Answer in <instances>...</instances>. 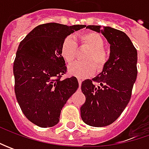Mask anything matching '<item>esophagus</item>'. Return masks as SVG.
Here are the masks:
<instances>
[{"label": "esophagus", "mask_w": 149, "mask_h": 149, "mask_svg": "<svg viewBox=\"0 0 149 149\" xmlns=\"http://www.w3.org/2000/svg\"><path fill=\"white\" fill-rule=\"evenodd\" d=\"M78 82H79V85L80 86V85H81V84H82V80H81V79H80V78H78Z\"/></svg>", "instance_id": "34e87169"}]
</instances>
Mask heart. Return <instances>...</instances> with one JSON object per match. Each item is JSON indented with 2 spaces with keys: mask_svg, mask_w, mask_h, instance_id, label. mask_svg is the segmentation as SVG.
Segmentation results:
<instances>
[{
  "mask_svg": "<svg viewBox=\"0 0 149 149\" xmlns=\"http://www.w3.org/2000/svg\"><path fill=\"white\" fill-rule=\"evenodd\" d=\"M79 40L84 46L90 49L85 56L88 61H78L69 67V72L78 78H84L91 76L98 69H102L109 60V52L104 48V40L103 37L95 32H87L79 36ZM78 46L76 41L72 37H67L64 40L61 45L60 52L62 57L68 64L73 63L77 55ZM94 61L96 65L93 62Z\"/></svg>",
  "mask_w": 149,
  "mask_h": 149,
  "instance_id": "heart-1",
  "label": "heart"
}]
</instances>
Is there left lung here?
I'll return each mask as SVG.
<instances>
[{
  "label": "left lung",
  "instance_id": "8db88e82",
  "mask_svg": "<svg viewBox=\"0 0 149 149\" xmlns=\"http://www.w3.org/2000/svg\"><path fill=\"white\" fill-rule=\"evenodd\" d=\"M86 28L106 38L110 44V54L99 75L82 82L81 90L86 100L80 114L89 126L104 127L113 123L129 104L138 74V53L124 32L109 26ZM95 83L99 85L96 86Z\"/></svg>",
  "mask_w": 149,
  "mask_h": 149
}]
</instances>
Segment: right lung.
<instances>
[{"mask_svg":"<svg viewBox=\"0 0 149 149\" xmlns=\"http://www.w3.org/2000/svg\"><path fill=\"white\" fill-rule=\"evenodd\" d=\"M85 26L40 25L19 45L13 65L15 97L25 116L39 127L59 123L62 108L79 88L74 76L61 80L67 67L60 48L68 36Z\"/></svg>","mask_w":149,"mask_h":149,"instance_id":"right-lung-1","label":"right lung"}]
</instances>
